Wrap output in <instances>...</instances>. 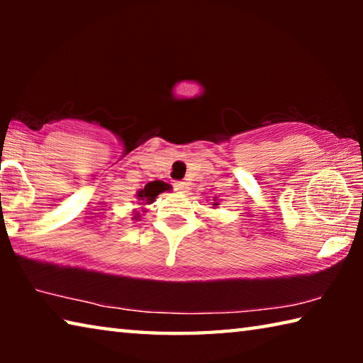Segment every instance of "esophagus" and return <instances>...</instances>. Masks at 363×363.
<instances>
[{"label":"esophagus","mask_w":363,"mask_h":363,"mask_svg":"<svg viewBox=\"0 0 363 363\" xmlns=\"http://www.w3.org/2000/svg\"><path fill=\"white\" fill-rule=\"evenodd\" d=\"M174 189L177 190V192L186 194V192H189V182H186V181H177V182L174 184Z\"/></svg>","instance_id":"esophagus-1"}]
</instances>
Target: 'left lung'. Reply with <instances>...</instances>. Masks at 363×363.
<instances>
[{"instance_id": "obj_1", "label": "left lung", "mask_w": 363, "mask_h": 363, "mask_svg": "<svg viewBox=\"0 0 363 363\" xmlns=\"http://www.w3.org/2000/svg\"><path fill=\"white\" fill-rule=\"evenodd\" d=\"M213 205H214V206H218V205H219V203H216V199H214V203H213Z\"/></svg>"}]
</instances>
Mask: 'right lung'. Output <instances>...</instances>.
I'll list each match as a JSON object with an SVG mask.
<instances>
[{
  "instance_id": "obj_1",
  "label": "right lung",
  "mask_w": 363,
  "mask_h": 363,
  "mask_svg": "<svg viewBox=\"0 0 363 363\" xmlns=\"http://www.w3.org/2000/svg\"><path fill=\"white\" fill-rule=\"evenodd\" d=\"M164 190H169V184L163 182V181H152L149 184H145L144 189L138 190V200H139V205H140V210H143V213H145V206L150 205L155 201L157 195H160L162 192H164ZM133 219L134 220H140V213L134 210L133 211Z\"/></svg>"
}]
</instances>
